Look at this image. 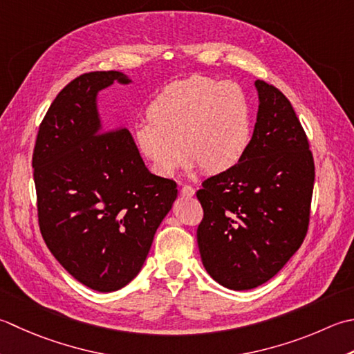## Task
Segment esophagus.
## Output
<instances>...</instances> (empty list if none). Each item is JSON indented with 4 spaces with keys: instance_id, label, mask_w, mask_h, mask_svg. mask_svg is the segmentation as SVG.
<instances>
[{
    "instance_id": "esophagus-1",
    "label": "esophagus",
    "mask_w": 354,
    "mask_h": 354,
    "mask_svg": "<svg viewBox=\"0 0 354 354\" xmlns=\"http://www.w3.org/2000/svg\"><path fill=\"white\" fill-rule=\"evenodd\" d=\"M181 195H183V196H185V198H190V196L195 195V189H193L192 185H183V189H181Z\"/></svg>"
}]
</instances>
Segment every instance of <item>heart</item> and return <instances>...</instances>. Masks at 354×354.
Instances as JSON below:
<instances>
[{"mask_svg":"<svg viewBox=\"0 0 354 354\" xmlns=\"http://www.w3.org/2000/svg\"><path fill=\"white\" fill-rule=\"evenodd\" d=\"M147 118L136 129L135 141L162 178L175 175L184 156L210 175L230 170L250 144V102L232 81L203 75L173 81L150 102Z\"/></svg>","mask_w":354,"mask_h":354,"instance_id":"heart-1","label":"heart"}]
</instances>
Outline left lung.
<instances>
[{"label": "left lung", "instance_id": "8db88e82", "mask_svg": "<svg viewBox=\"0 0 354 354\" xmlns=\"http://www.w3.org/2000/svg\"><path fill=\"white\" fill-rule=\"evenodd\" d=\"M258 120L245 155L230 170L207 178L196 196L201 259L230 290L272 279L306 239L315 185L308 138L279 88L256 81Z\"/></svg>", "mask_w": 354, "mask_h": 354}]
</instances>
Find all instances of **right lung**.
I'll list each match as a JSON object with an SVG mask.
<instances>
[{"instance_id":"right-lung-1","label":"right lung","mask_w":354,"mask_h":354,"mask_svg":"<svg viewBox=\"0 0 354 354\" xmlns=\"http://www.w3.org/2000/svg\"><path fill=\"white\" fill-rule=\"evenodd\" d=\"M121 72L76 76L48 107L32 167L38 225L48 250L76 281L115 292L135 278L176 183L151 175L127 129L104 126L96 93Z\"/></svg>"}]
</instances>
